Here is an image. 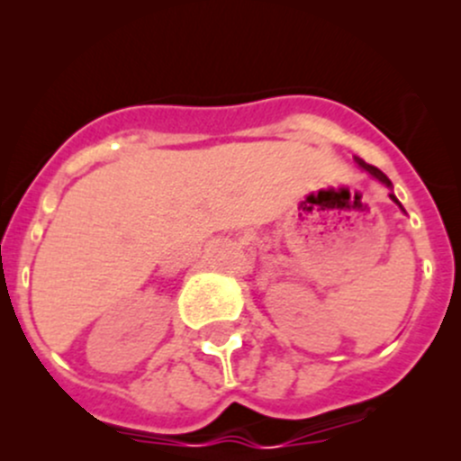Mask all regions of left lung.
I'll list each match as a JSON object with an SVG mask.
<instances>
[{
	"label": "left lung",
	"mask_w": 461,
	"mask_h": 461,
	"mask_svg": "<svg viewBox=\"0 0 461 461\" xmlns=\"http://www.w3.org/2000/svg\"><path fill=\"white\" fill-rule=\"evenodd\" d=\"M355 160L357 162H359V167H364V169L366 171H368V174L370 176H375V178L376 180H379V183H384L385 185V187H393V183H390V180H388V176H385L384 174V171H379V169H376V167H373V165H368V162H366V160H361V158H355ZM390 198H393V201L394 203H397L399 204V207H402V203H399L397 201V198H394V194H390ZM403 209V207H402Z\"/></svg>",
	"instance_id": "8db88e82"
}]
</instances>
